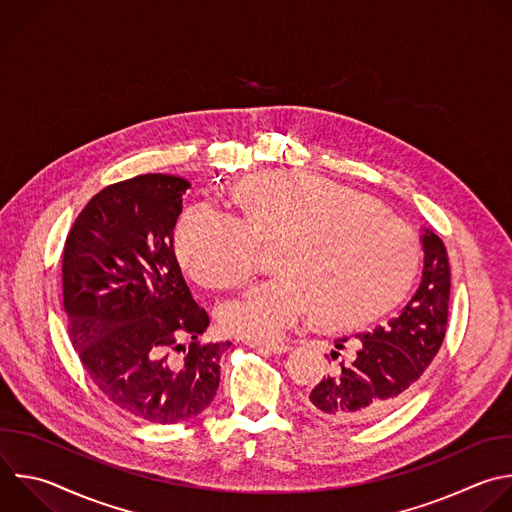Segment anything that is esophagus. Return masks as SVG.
<instances>
[{"mask_svg": "<svg viewBox=\"0 0 512 512\" xmlns=\"http://www.w3.org/2000/svg\"><path fill=\"white\" fill-rule=\"evenodd\" d=\"M249 346L259 348V350H265V352H271V354H285V352L289 350V344H285V342H273V344H259V342H251Z\"/></svg>", "mask_w": 512, "mask_h": 512, "instance_id": "34e87169", "label": "esophagus"}]
</instances>
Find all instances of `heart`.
<instances>
[{"label": "heart", "mask_w": 512, "mask_h": 512, "mask_svg": "<svg viewBox=\"0 0 512 512\" xmlns=\"http://www.w3.org/2000/svg\"><path fill=\"white\" fill-rule=\"evenodd\" d=\"M239 203L243 217L197 203L175 235L189 273L211 287L245 283L263 245L281 241L279 275L221 307L229 333L275 342L315 311L325 325L362 321L392 305L416 275L414 233L344 185L279 170L245 181Z\"/></svg>", "instance_id": "heart-1"}]
</instances>
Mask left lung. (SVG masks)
<instances>
[{"label": "left lung", "mask_w": 512, "mask_h": 512, "mask_svg": "<svg viewBox=\"0 0 512 512\" xmlns=\"http://www.w3.org/2000/svg\"><path fill=\"white\" fill-rule=\"evenodd\" d=\"M420 241L422 279L398 315L333 342V370L305 398L319 418L364 426L388 416L416 390L436 358L448 325L450 261L434 231L424 229Z\"/></svg>", "instance_id": "obj_1"}]
</instances>
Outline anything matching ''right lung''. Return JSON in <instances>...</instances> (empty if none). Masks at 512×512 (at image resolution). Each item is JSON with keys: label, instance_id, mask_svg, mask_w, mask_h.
I'll return each mask as SVG.
<instances>
[{"label": "right lung", "instance_id": "add662e5", "mask_svg": "<svg viewBox=\"0 0 512 512\" xmlns=\"http://www.w3.org/2000/svg\"><path fill=\"white\" fill-rule=\"evenodd\" d=\"M189 187L150 173L102 189L62 257V303L84 370L112 404L154 424L189 420L213 402L231 346L199 339L211 319L175 255Z\"/></svg>", "mask_w": 512, "mask_h": 512}]
</instances>
